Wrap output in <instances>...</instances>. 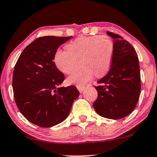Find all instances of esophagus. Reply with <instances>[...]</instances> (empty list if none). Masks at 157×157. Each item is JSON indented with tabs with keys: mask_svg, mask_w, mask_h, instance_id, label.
I'll list each match as a JSON object with an SVG mask.
<instances>
[{
	"mask_svg": "<svg viewBox=\"0 0 157 157\" xmlns=\"http://www.w3.org/2000/svg\"><path fill=\"white\" fill-rule=\"evenodd\" d=\"M77 89H78L79 91H80V93H82V92L83 91L85 87H84V86H77Z\"/></svg>",
	"mask_w": 157,
	"mask_h": 157,
	"instance_id": "1",
	"label": "esophagus"
}]
</instances>
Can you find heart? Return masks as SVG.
I'll return each instance as SVG.
<instances>
[{"label":"heart","instance_id":"heart-1","mask_svg":"<svg viewBox=\"0 0 157 157\" xmlns=\"http://www.w3.org/2000/svg\"><path fill=\"white\" fill-rule=\"evenodd\" d=\"M114 42L105 35L79 36L67 45V50L55 52L56 67L66 75H71L82 65V69L68 78V82L82 86L94 75L101 77L109 71L114 53Z\"/></svg>","mask_w":157,"mask_h":157}]
</instances>
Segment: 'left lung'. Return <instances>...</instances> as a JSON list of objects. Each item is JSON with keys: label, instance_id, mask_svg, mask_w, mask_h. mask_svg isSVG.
Listing matches in <instances>:
<instances>
[{"label": "left lung", "instance_id": "1", "mask_svg": "<svg viewBox=\"0 0 157 157\" xmlns=\"http://www.w3.org/2000/svg\"><path fill=\"white\" fill-rule=\"evenodd\" d=\"M114 39V53L108 73L95 86L97 99L93 104L99 116L120 119L135 109L141 90L139 60L133 46L120 35L107 31Z\"/></svg>", "mask_w": 157, "mask_h": 157}]
</instances>
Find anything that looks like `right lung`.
I'll list each match as a JSON object with an SVG mask.
<instances>
[{"instance_id": "1", "label": "right lung", "mask_w": 157, "mask_h": 157, "mask_svg": "<svg viewBox=\"0 0 157 157\" xmlns=\"http://www.w3.org/2000/svg\"><path fill=\"white\" fill-rule=\"evenodd\" d=\"M71 38H37L24 49L14 66L12 88L17 106L26 119L41 127L63 121L80 94L75 86L60 87L65 77L53 61L60 45Z\"/></svg>"}]
</instances>
